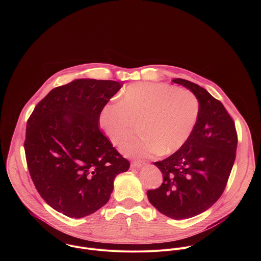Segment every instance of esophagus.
<instances>
[{
  "label": "esophagus",
  "mask_w": 261,
  "mask_h": 261,
  "mask_svg": "<svg viewBox=\"0 0 261 261\" xmlns=\"http://www.w3.org/2000/svg\"><path fill=\"white\" fill-rule=\"evenodd\" d=\"M146 162L145 161H140V160H135V161H133L132 163H131V167H133V168H140L141 166H143L144 164H145Z\"/></svg>",
  "instance_id": "1"
}]
</instances>
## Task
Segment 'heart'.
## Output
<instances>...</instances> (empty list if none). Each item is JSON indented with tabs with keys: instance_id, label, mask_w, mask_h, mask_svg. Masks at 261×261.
<instances>
[{
	"instance_id": "1",
	"label": "heart",
	"mask_w": 261,
	"mask_h": 261,
	"mask_svg": "<svg viewBox=\"0 0 261 261\" xmlns=\"http://www.w3.org/2000/svg\"><path fill=\"white\" fill-rule=\"evenodd\" d=\"M199 113V100L189 90L138 83L128 86L119 102L102 107L99 123L114 144L125 141L140 124L142 135L125 142L121 152L141 158L178 151L191 137Z\"/></svg>"
}]
</instances>
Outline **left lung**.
I'll list each match as a JSON object with an SVG mask.
<instances>
[{
	"label": "left lung",
	"mask_w": 261,
	"mask_h": 261,
	"mask_svg": "<svg viewBox=\"0 0 261 261\" xmlns=\"http://www.w3.org/2000/svg\"><path fill=\"white\" fill-rule=\"evenodd\" d=\"M172 82L196 95L199 118L187 143L155 162L163 173V182L146 194L160 213L180 220L203 213L224 192L236 160L238 133L224 105L206 90L181 79Z\"/></svg>",
	"instance_id": "left-lung-1"
}]
</instances>
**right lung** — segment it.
Returning <instances> with one entry per match:
<instances>
[{"label":"right lung","mask_w":261,"mask_h":261,"mask_svg":"<svg viewBox=\"0 0 261 261\" xmlns=\"http://www.w3.org/2000/svg\"><path fill=\"white\" fill-rule=\"evenodd\" d=\"M123 86L76 80L51 90L27 123L24 152L40 196L56 211L83 218L102 207L130 163L99 128V115Z\"/></svg>","instance_id":"obj_1"}]
</instances>
